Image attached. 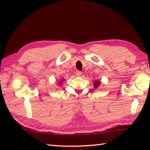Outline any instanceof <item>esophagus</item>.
<instances>
[{
    "mask_svg": "<svg viewBox=\"0 0 150 150\" xmlns=\"http://www.w3.org/2000/svg\"><path fill=\"white\" fill-rule=\"evenodd\" d=\"M76 74L77 76H81V75L82 74V72L80 71H77L76 72Z\"/></svg>",
    "mask_w": 150,
    "mask_h": 150,
    "instance_id": "obj_1",
    "label": "esophagus"
}]
</instances>
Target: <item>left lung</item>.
<instances>
[{"label": "left lung", "instance_id": "left-lung-1", "mask_svg": "<svg viewBox=\"0 0 150 150\" xmlns=\"http://www.w3.org/2000/svg\"><path fill=\"white\" fill-rule=\"evenodd\" d=\"M99 85H100V81H96L95 82H94V87L95 88H98Z\"/></svg>", "mask_w": 150, "mask_h": 150}]
</instances>
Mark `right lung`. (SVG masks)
<instances>
[{"label":"right lung","mask_w":150,"mask_h":150,"mask_svg":"<svg viewBox=\"0 0 150 150\" xmlns=\"http://www.w3.org/2000/svg\"><path fill=\"white\" fill-rule=\"evenodd\" d=\"M63 81H64V79H62V80H60V81H59V86H60L61 84V83H62Z\"/></svg>","instance_id":"1"}]
</instances>
